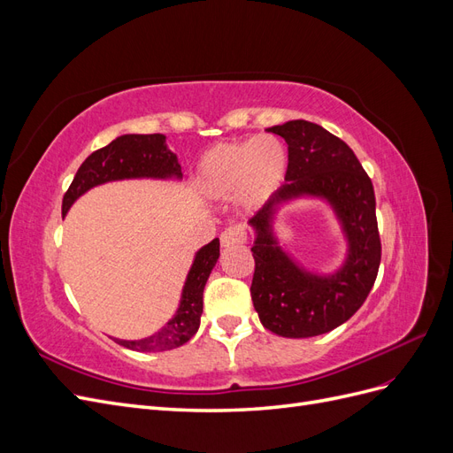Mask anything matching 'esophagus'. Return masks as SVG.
Returning a JSON list of instances; mask_svg holds the SVG:
<instances>
[{"label": "esophagus", "mask_w": 453, "mask_h": 453, "mask_svg": "<svg viewBox=\"0 0 453 453\" xmlns=\"http://www.w3.org/2000/svg\"><path fill=\"white\" fill-rule=\"evenodd\" d=\"M248 240L245 236V230L242 226H228L221 232V245L223 248H230V245H242Z\"/></svg>", "instance_id": "obj_1"}]
</instances>
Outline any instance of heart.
Masks as SVG:
<instances>
[{
    "label": "heart",
    "mask_w": 453,
    "mask_h": 453,
    "mask_svg": "<svg viewBox=\"0 0 453 453\" xmlns=\"http://www.w3.org/2000/svg\"><path fill=\"white\" fill-rule=\"evenodd\" d=\"M289 153L273 135L217 143L198 162L196 188L208 200L236 198L248 211H257L281 188Z\"/></svg>",
    "instance_id": "1"
}]
</instances>
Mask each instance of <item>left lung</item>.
<instances>
[{
  "label": "left lung",
  "instance_id": "left-lung-1",
  "mask_svg": "<svg viewBox=\"0 0 453 453\" xmlns=\"http://www.w3.org/2000/svg\"><path fill=\"white\" fill-rule=\"evenodd\" d=\"M266 130L285 140L289 170L278 195L250 221L255 230L253 306L273 334L319 336L346 323L376 281L381 243L374 187L348 143L323 127L289 120ZM296 197L325 199L335 211L349 243L336 273H310L279 245L273 223L280 205Z\"/></svg>",
  "mask_w": 453,
  "mask_h": 453
}]
</instances>
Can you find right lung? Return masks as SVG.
I'll return each mask as SVG.
<instances>
[{
  "label": "right lung",
  "instance_id": "right-lung-1",
  "mask_svg": "<svg viewBox=\"0 0 453 453\" xmlns=\"http://www.w3.org/2000/svg\"><path fill=\"white\" fill-rule=\"evenodd\" d=\"M181 166L177 155L166 145L164 134H125L109 145L94 150L81 164L73 181L62 200V215L87 190L122 180H181ZM219 258V240L215 238L196 251L181 291L180 308L158 333L142 340L113 338L117 344L134 351H166L183 346L200 326L203 308V287Z\"/></svg>",
  "mask_w": 453,
  "mask_h": 453
}]
</instances>
